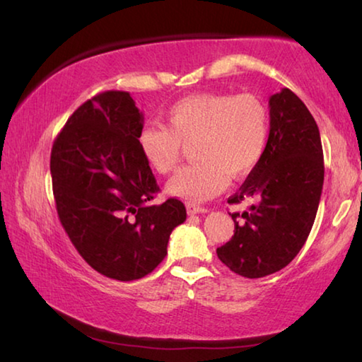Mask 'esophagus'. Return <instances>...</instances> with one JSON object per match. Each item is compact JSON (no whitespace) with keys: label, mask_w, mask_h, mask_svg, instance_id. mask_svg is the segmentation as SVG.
Returning <instances> with one entry per match:
<instances>
[{"label":"esophagus","mask_w":362,"mask_h":362,"mask_svg":"<svg viewBox=\"0 0 362 362\" xmlns=\"http://www.w3.org/2000/svg\"><path fill=\"white\" fill-rule=\"evenodd\" d=\"M187 212L189 214V216H193V214H206V212H209V209L203 206H198V204H187Z\"/></svg>","instance_id":"esophagus-1"}]
</instances>
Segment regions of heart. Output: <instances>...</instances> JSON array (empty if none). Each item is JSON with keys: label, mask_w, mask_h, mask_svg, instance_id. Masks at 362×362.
<instances>
[{"label": "heart", "mask_w": 362, "mask_h": 362, "mask_svg": "<svg viewBox=\"0 0 362 362\" xmlns=\"http://www.w3.org/2000/svg\"><path fill=\"white\" fill-rule=\"evenodd\" d=\"M168 126H145L139 148L148 166L169 174L179 164L183 145L193 144L198 159L168 182L175 198L203 203L222 193L230 179H241L259 166L269 139V113L252 94H194L175 102Z\"/></svg>", "instance_id": "obj_1"}]
</instances>
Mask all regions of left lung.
Listing matches in <instances>:
<instances>
[{"instance_id": "8db88e82", "label": "left lung", "mask_w": 362, "mask_h": 362, "mask_svg": "<svg viewBox=\"0 0 362 362\" xmlns=\"http://www.w3.org/2000/svg\"><path fill=\"white\" fill-rule=\"evenodd\" d=\"M320 129L291 89L269 97V139L246 182L228 199L257 203L231 214L235 235L218 259L244 278H263L289 265L315 223L324 183Z\"/></svg>"}]
</instances>
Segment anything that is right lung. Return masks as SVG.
Masks as SVG:
<instances>
[{"label": "right lung", "mask_w": 362, "mask_h": 362, "mask_svg": "<svg viewBox=\"0 0 362 362\" xmlns=\"http://www.w3.org/2000/svg\"><path fill=\"white\" fill-rule=\"evenodd\" d=\"M142 129L131 94L107 90L70 116L51 151L60 223L95 272L118 281L151 273L187 218L179 199L151 203L159 187L139 148Z\"/></svg>", "instance_id": "right-lung-1"}]
</instances>
